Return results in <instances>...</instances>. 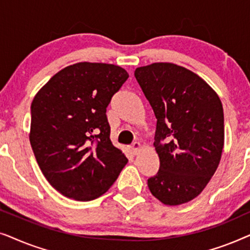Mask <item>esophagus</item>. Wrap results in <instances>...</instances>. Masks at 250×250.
Returning a JSON list of instances; mask_svg holds the SVG:
<instances>
[{
  "instance_id": "1",
  "label": "esophagus",
  "mask_w": 250,
  "mask_h": 250,
  "mask_svg": "<svg viewBox=\"0 0 250 250\" xmlns=\"http://www.w3.org/2000/svg\"><path fill=\"white\" fill-rule=\"evenodd\" d=\"M140 146H140L139 142H133V143H132V146H131V151H132L133 155H136V153H138Z\"/></svg>"
}]
</instances>
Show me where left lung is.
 I'll list each match as a JSON object with an SVG mask.
<instances>
[{
	"label": "left lung",
	"instance_id": "left-lung-1",
	"mask_svg": "<svg viewBox=\"0 0 250 250\" xmlns=\"http://www.w3.org/2000/svg\"><path fill=\"white\" fill-rule=\"evenodd\" d=\"M134 76L157 118L159 170L152 196L176 206L199 196L220 164L224 146L222 102L206 82L174 63L136 68Z\"/></svg>",
	"mask_w": 250,
	"mask_h": 250
}]
</instances>
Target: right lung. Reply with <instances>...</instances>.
<instances>
[{
    "mask_svg": "<svg viewBox=\"0 0 250 250\" xmlns=\"http://www.w3.org/2000/svg\"><path fill=\"white\" fill-rule=\"evenodd\" d=\"M127 78V71L115 64L75 63L54 75L34 98L30 145L44 176L64 197H100L127 164L110 141L105 115Z\"/></svg>",
    "mask_w": 250,
    "mask_h": 250,
    "instance_id": "1",
    "label": "right lung"
}]
</instances>
